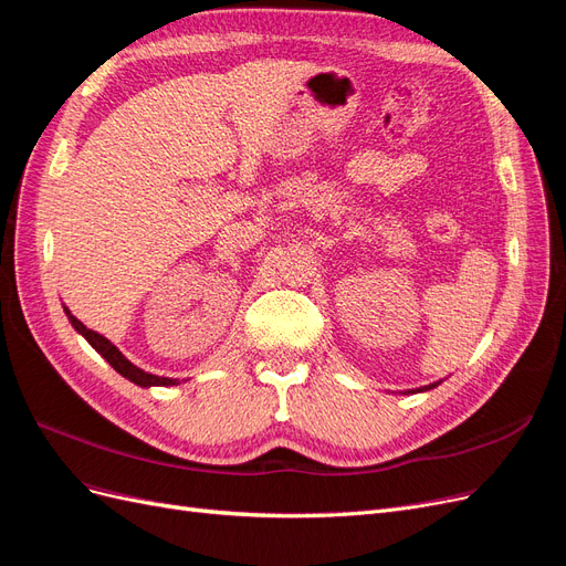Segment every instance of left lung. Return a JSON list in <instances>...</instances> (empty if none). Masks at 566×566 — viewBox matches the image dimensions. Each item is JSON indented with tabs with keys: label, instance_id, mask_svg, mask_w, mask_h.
Segmentation results:
<instances>
[{
	"label": "left lung",
	"instance_id": "obj_1",
	"mask_svg": "<svg viewBox=\"0 0 566 566\" xmlns=\"http://www.w3.org/2000/svg\"><path fill=\"white\" fill-rule=\"evenodd\" d=\"M441 385V380L439 382H432V385H424V387H418V389H408L406 394H416V391H430V389H434V387H439Z\"/></svg>",
	"mask_w": 566,
	"mask_h": 566
}]
</instances>
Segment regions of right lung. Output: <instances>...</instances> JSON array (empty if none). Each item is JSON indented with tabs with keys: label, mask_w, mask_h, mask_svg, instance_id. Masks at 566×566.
Segmentation results:
<instances>
[{
	"label": "right lung",
	"mask_w": 566,
	"mask_h": 566,
	"mask_svg": "<svg viewBox=\"0 0 566 566\" xmlns=\"http://www.w3.org/2000/svg\"><path fill=\"white\" fill-rule=\"evenodd\" d=\"M63 312H65V316H67V321H71V325L73 328L90 342V345L106 358V361L123 375V378H127L129 382H134V385H139V387H175V385H181L177 378H160V375H153V373H146V370H142L139 366H134L129 358L119 352L113 342L108 339V337H104V335H98L96 331H90L87 325H84L80 318H75L73 314H71V310H67V306L63 304ZM186 382V380H184Z\"/></svg>",
	"instance_id": "obj_1"
}]
</instances>
